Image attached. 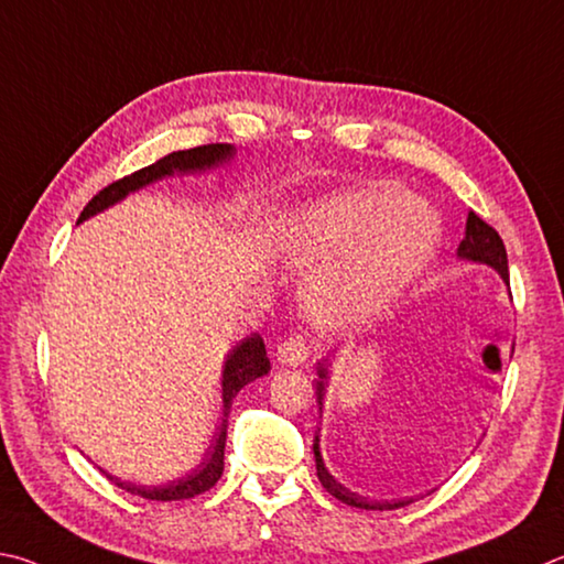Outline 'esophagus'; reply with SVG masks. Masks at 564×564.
Instances as JSON below:
<instances>
[{"mask_svg":"<svg viewBox=\"0 0 564 564\" xmlns=\"http://www.w3.org/2000/svg\"><path fill=\"white\" fill-rule=\"evenodd\" d=\"M307 359L310 347L302 334H290V337H284L280 341V347H276V361L284 364V367H302Z\"/></svg>","mask_w":564,"mask_h":564,"instance_id":"obj_1","label":"esophagus"}]
</instances>
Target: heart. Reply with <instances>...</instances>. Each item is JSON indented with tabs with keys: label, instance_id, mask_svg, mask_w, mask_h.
Wrapping results in <instances>:
<instances>
[{
	"label": "heart",
	"instance_id": "heart-1",
	"mask_svg": "<svg viewBox=\"0 0 564 564\" xmlns=\"http://www.w3.org/2000/svg\"><path fill=\"white\" fill-rule=\"evenodd\" d=\"M438 223L399 187L373 183L322 197L282 227L300 260H330L314 274L310 304L327 324H361L381 314L421 272Z\"/></svg>",
	"mask_w": 564,
	"mask_h": 564
}]
</instances>
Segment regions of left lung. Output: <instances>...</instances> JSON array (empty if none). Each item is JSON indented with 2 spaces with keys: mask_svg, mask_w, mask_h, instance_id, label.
<instances>
[{
  "mask_svg": "<svg viewBox=\"0 0 564 564\" xmlns=\"http://www.w3.org/2000/svg\"><path fill=\"white\" fill-rule=\"evenodd\" d=\"M458 254L466 257V260L473 262H486L490 267H496V270L502 274V280H508V254H506V245H502L498 230L492 225H488L482 217H478L476 213H468V223H466V237H463V242L458 247ZM319 379L314 387H317V401L322 406V397H324V381H327V367L317 369ZM314 460H317V476L322 480V486L327 488L329 496H334L341 502H347L351 508H364V510H397L409 506L411 500H397V502H377V500H367L357 496V492H351L349 488H344L341 482L334 480L332 473L327 470L322 460V453H319V436H314Z\"/></svg>",
  "mask_w": 564,
  "mask_h": 564,
  "instance_id": "1",
  "label": "left lung"
}]
</instances>
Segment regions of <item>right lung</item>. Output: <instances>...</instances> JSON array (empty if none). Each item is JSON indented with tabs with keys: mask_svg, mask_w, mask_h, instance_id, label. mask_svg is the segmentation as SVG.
Masks as SVG:
<instances>
[{
	"mask_svg": "<svg viewBox=\"0 0 564 564\" xmlns=\"http://www.w3.org/2000/svg\"><path fill=\"white\" fill-rule=\"evenodd\" d=\"M230 155H232V145H227V143H207V145L191 148V151H175L171 155L161 158V161H155L153 165L141 167V171H135L131 175H123L121 181H116L111 185H106L104 191H98L91 200H88L82 215H78V223H84L86 217L106 210L108 205L123 200L128 193H133V191H138V187H143L148 183L161 181V177L173 175L175 171H181V173L205 171V167H213L217 163L227 161ZM267 371H270V359H267L264 341L260 334H250V337H247L242 344H237L230 357H227V361H225V369H223V403H225L223 416L225 419L220 423V431H217L210 458H207L203 466H197L193 473H187L185 478H177L173 482H167V486H133V482L118 480L113 476H108V473H106V478L111 480L113 486L133 492V496H141L148 500H163V502L187 500V498L200 496V492H205V490H210L215 482L220 480L223 468H225L227 413H230L232 399L237 397V391L247 387L250 381H254L257 377H264Z\"/></svg>",
	"mask_w": 564,
	"mask_h": 564,
	"instance_id": "right-lung-1",
	"label": "right lung"
}]
</instances>
